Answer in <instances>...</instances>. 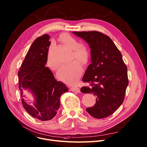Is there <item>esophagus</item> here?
I'll use <instances>...</instances> for the list:
<instances>
[{
  "label": "esophagus",
  "mask_w": 147,
  "mask_h": 147,
  "mask_svg": "<svg viewBox=\"0 0 147 147\" xmlns=\"http://www.w3.org/2000/svg\"><path fill=\"white\" fill-rule=\"evenodd\" d=\"M70 90L72 91V92H77V93H79V92H80V89L78 86H73V87H71L70 88Z\"/></svg>",
  "instance_id": "34e87169"
}]
</instances>
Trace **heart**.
Wrapping results in <instances>:
<instances>
[{
	"label": "heart",
	"mask_w": 147,
	"mask_h": 147,
	"mask_svg": "<svg viewBox=\"0 0 147 147\" xmlns=\"http://www.w3.org/2000/svg\"><path fill=\"white\" fill-rule=\"evenodd\" d=\"M59 41L69 49L71 50L70 59L73 58L79 61L82 64H86L89 54L87 48L83 45H78V42L75 38L67 34H62L59 37ZM48 65L53 70H56L59 67L58 62L54 61L51 55V51H49L47 57ZM83 72L82 65L76 61H73L62 66L58 72V78L63 82L74 84L78 80Z\"/></svg>",
	"instance_id": "b5f03b06"
}]
</instances>
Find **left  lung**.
Wrapping results in <instances>:
<instances>
[{
	"instance_id": "1",
	"label": "left lung",
	"mask_w": 147,
	"mask_h": 147,
	"mask_svg": "<svg viewBox=\"0 0 147 147\" xmlns=\"http://www.w3.org/2000/svg\"><path fill=\"white\" fill-rule=\"evenodd\" d=\"M86 42L90 49L91 64L88 65L82 80L90 83L82 87L83 93L96 96L94 107L86 111L96 119H102L116 111L124 101L128 85L127 67L119 50L111 38L96 31L73 32Z\"/></svg>"
}]
</instances>
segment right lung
Returning a JSON list of instances; mask_svg holds the SVG:
<instances>
[{
    "label": "right lung",
    "mask_w": 147,
    "mask_h": 147,
    "mask_svg": "<svg viewBox=\"0 0 147 147\" xmlns=\"http://www.w3.org/2000/svg\"><path fill=\"white\" fill-rule=\"evenodd\" d=\"M50 36L38 37L30 48L18 71L19 89L24 109L32 117L41 121L49 120L55 116L60 107V97L68 89L57 81L47 63ZM28 90L34 97V106L23 98V90Z\"/></svg>",
    "instance_id": "obj_1"
}]
</instances>
